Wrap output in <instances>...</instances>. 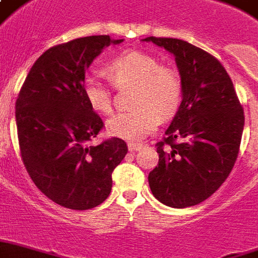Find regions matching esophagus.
<instances>
[{
    "instance_id": "esophagus-1",
    "label": "esophagus",
    "mask_w": 258,
    "mask_h": 258,
    "mask_svg": "<svg viewBox=\"0 0 258 258\" xmlns=\"http://www.w3.org/2000/svg\"><path fill=\"white\" fill-rule=\"evenodd\" d=\"M141 147H142V145H139V143H128V150L130 151L141 150Z\"/></svg>"
}]
</instances>
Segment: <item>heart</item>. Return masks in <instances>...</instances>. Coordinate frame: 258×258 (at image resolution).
<instances>
[{
  "label": "heart",
  "instance_id": "b5f03b06",
  "mask_svg": "<svg viewBox=\"0 0 258 258\" xmlns=\"http://www.w3.org/2000/svg\"><path fill=\"white\" fill-rule=\"evenodd\" d=\"M107 73L119 88L134 85L133 111L120 112L107 121L109 135L138 142L155 130L158 120L177 111L182 86L177 70L160 64L153 55L139 50L121 52L107 64ZM86 101L100 113L112 111L109 86L94 76L84 81Z\"/></svg>",
  "mask_w": 258,
  "mask_h": 258
}]
</instances>
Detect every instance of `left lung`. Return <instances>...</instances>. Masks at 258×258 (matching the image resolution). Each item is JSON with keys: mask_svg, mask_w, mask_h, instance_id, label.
<instances>
[{"mask_svg": "<svg viewBox=\"0 0 258 258\" xmlns=\"http://www.w3.org/2000/svg\"><path fill=\"white\" fill-rule=\"evenodd\" d=\"M173 54L181 78V104L158 142V166L149 185L162 204L185 208L208 199L225 182L238 155L242 105L221 62L190 43L146 37ZM180 140V143H177Z\"/></svg>", "mask_w": 258, "mask_h": 258, "instance_id": "8db88e82", "label": "left lung"}]
</instances>
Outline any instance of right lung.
<instances>
[{
  "label": "right lung",
  "mask_w": 258,
  "mask_h": 258,
  "mask_svg": "<svg viewBox=\"0 0 258 258\" xmlns=\"http://www.w3.org/2000/svg\"><path fill=\"white\" fill-rule=\"evenodd\" d=\"M108 35L80 37L51 47L29 70L16 101L21 158L35 185L70 210H89L107 199L112 172L127 145L112 138L88 143L103 128L84 94L85 72L109 44Z\"/></svg>",
  "instance_id": "add662e5"
}]
</instances>
